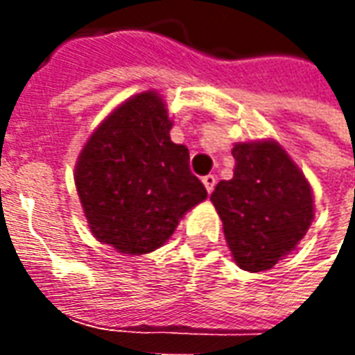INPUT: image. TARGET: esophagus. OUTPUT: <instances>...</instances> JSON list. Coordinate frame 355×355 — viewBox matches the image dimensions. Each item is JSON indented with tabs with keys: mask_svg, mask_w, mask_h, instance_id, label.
Returning a JSON list of instances; mask_svg holds the SVG:
<instances>
[{
	"mask_svg": "<svg viewBox=\"0 0 355 355\" xmlns=\"http://www.w3.org/2000/svg\"><path fill=\"white\" fill-rule=\"evenodd\" d=\"M201 180H203V184H205V190H207L209 193L213 192V188H215V184H216L215 175H207V177H203Z\"/></svg>",
	"mask_w": 355,
	"mask_h": 355,
	"instance_id": "1",
	"label": "esophagus"
}]
</instances>
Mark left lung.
Wrapping results in <instances>:
<instances>
[{
    "label": "left lung",
    "mask_w": 355,
    "mask_h": 355,
    "mask_svg": "<svg viewBox=\"0 0 355 355\" xmlns=\"http://www.w3.org/2000/svg\"><path fill=\"white\" fill-rule=\"evenodd\" d=\"M232 180H220L211 201L220 215L234 261L262 272L289 254L310 228V184L279 144L272 140L236 144Z\"/></svg>",
    "instance_id": "8db88e82"
}]
</instances>
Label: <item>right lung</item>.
<instances>
[{"mask_svg":"<svg viewBox=\"0 0 355 355\" xmlns=\"http://www.w3.org/2000/svg\"><path fill=\"white\" fill-rule=\"evenodd\" d=\"M169 131L165 104L148 91L112 112L81 150L76 188L89 228L119 253L162 247L186 211L207 198L188 148L171 142Z\"/></svg>","mask_w":355,"mask_h":355,"instance_id":"right-lung-1","label":"right lung"}]
</instances>
